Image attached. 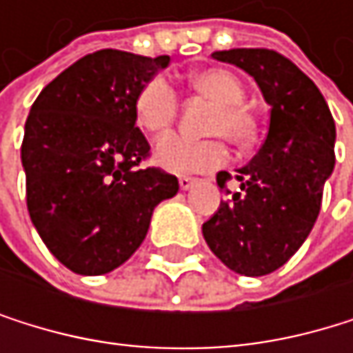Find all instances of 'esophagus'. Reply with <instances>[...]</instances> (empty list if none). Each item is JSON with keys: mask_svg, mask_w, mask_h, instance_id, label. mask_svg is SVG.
<instances>
[{"mask_svg": "<svg viewBox=\"0 0 353 353\" xmlns=\"http://www.w3.org/2000/svg\"><path fill=\"white\" fill-rule=\"evenodd\" d=\"M196 182H199L196 178H188V175H182V178H180V188L182 190H190Z\"/></svg>", "mask_w": 353, "mask_h": 353, "instance_id": "esophagus-1", "label": "esophagus"}]
</instances>
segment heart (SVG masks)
Returning a JSON list of instances; mask_svg holds the SVG:
<instances>
[{
	"mask_svg": "<svg viewBox=\"0 0 353 353\" xmlns=\"http://www.w3.org/2000/svg\"><path fill=\"white\" fill-rule=\"evenodd\" d=\"M190 84L196 92L216 101V110L210 118V131L222 133L233 143H248L254 135V120L243 105V84L224 70H201L190 76ZM178 110V94L173 86L154 78L148 82L135 99V120L148 135L165 133ZM226 161V145L218 137L192 139L186 135H169L154 148V163L178 175L201 173L220 167Z\"/></svg>",
	"mask_w": 353,
	"mask_h": 353,
	"instance_id": "heart-1",
	"label": "heart"
}]
</instances>
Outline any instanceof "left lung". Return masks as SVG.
<instances>
[{
	"label": "left lung",
	"mask_w": 353,
	"mask_h": 353,
	"mask_svg": "<svg viewBox=\"0 0 353 353\" xmlns=\"http://www.w3.org/2000/svg\"><path fill=\"white\" fill-rule=\"evenodd\" d=\"M212 57L250 74L271 108L261 150L235 169L239 190L203 224L210 250L230 271L259 277L286 265L316 224L334 169V120L320 88L279 52L233 48ZM228 178L220 171L218 186Z\"/></svg>",
	"instance_id": "left-lung-1"
}]
</instances>
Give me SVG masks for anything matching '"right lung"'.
Returning <instances> with one entry per match:
<instances>
[{"label":"right lung","instance_id":"obj_1","mask_svg":"<svg viewBox=\"0 0 353 353\" xmlns=\"http://www.w3.org/2000/svg\"><path fill=\"white\" fill-rule=\"evenodd\" d=\"M169 57L97 50L61 72L31 105L21 161L27 210L52 256L78 275L127 263L154 208L178 194V178L141 169L150 143L135 99Z\"/></svg>","mask_w":353,"mask_h":353}]
</instances>
